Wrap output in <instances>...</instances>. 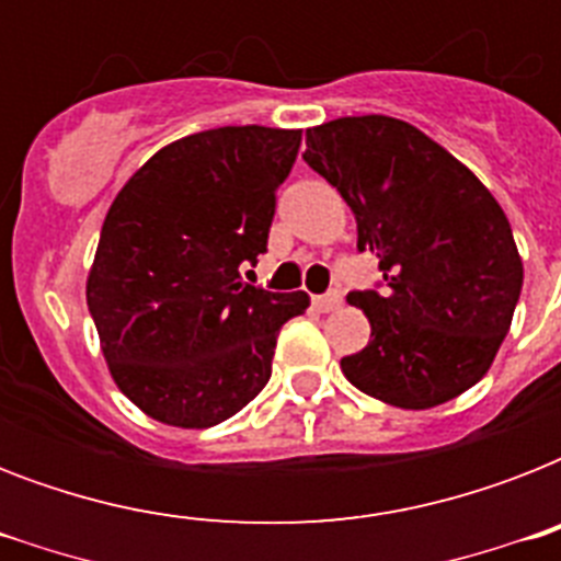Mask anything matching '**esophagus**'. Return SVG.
I'll list each match as a JSON object with an SVG mask.
<instances>
[{
	"instance_id": "esophagus-1",
	"label": "esophagus",
	"mask_w": 561,
	"mask_h": 561,
	"mask_svg": "<svg viewBox=\"0 0 561 561\" xmlns=\"http://www.w3.org/2000/svg\"><path fill=\"white\" fill-rule=\"evenodd\" d=\"M341 306H343V297L337 294V290H332V294H323V297H314V308L317 311H323V314H329V311H337Z\"/></svg>"
}]
</instances>
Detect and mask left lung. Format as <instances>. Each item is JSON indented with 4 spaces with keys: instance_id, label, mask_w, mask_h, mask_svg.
<instances>
[{
    "instance_id": "left-lung-1",
    "label": "left lung",
    "mask_w": 561,
    "mask_h": 561,
    "mask_svg": "<svg viewBox=\"0 0 561 561\" xmlns=\"http://www.w3.org/2000/svg\"><path fill=\"white\" fill-rule=\"evenodd\" d=\"M302 160L350 203L383 294L352 290L369 343L341 360L360 392L427 410L483 378L513 325L524 264L501 203L457 157L390 116L308 127Z\"/></svg>"
}]
</instances>
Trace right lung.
Masks as SVG:
<instances>
[{
    "mask_svg": "<svg viewBox=\"0 0 561 561\" xmlns=\"http://www.w3.org/2000/svg\"><path fill=\"white\" fill-rule=\"evenodd\" d=\"M302 130L215 127L165 145L110 203L87 306L113 381L145 416L211 427L264 390L306 290L241 282L267 247Z\"/></svg>",
    "mask_w": 561,
    "mask_h": 561,
    "instance_id": "right-lung-1",
    "label": "right lung"
}]
</instances>
